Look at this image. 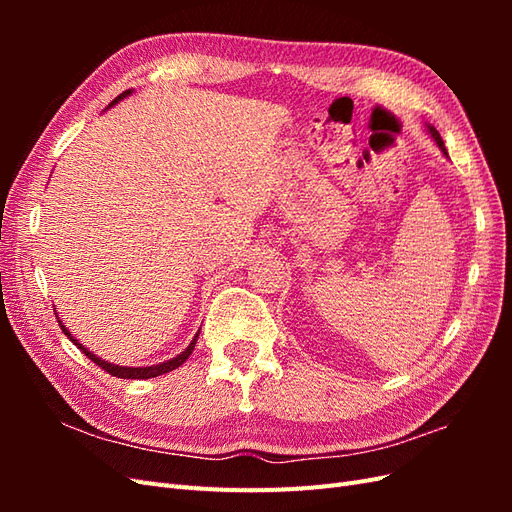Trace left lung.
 <instances>
[{
    "label": "left lung",
    "mask_w": 512,
    "mask_h": 512,
    "mask_svg": "<svg viewBox=\"0 0 512 512\" xmlns=\"http://www.w3.org/2000/svg\"><path fill=\"white\" fill-rule=\"evenodd\" d=\"M429 132H431V136H433V138H436V143H438V147H440V149H442V151L446 153V149H444V141H442V136L438 134V130H436V128H431V126H429Z\"/></svg>",
    "instance_id": "8db88e82"
}]
</instances>
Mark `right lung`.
Wrapping results in <instances>:
<instances>
[{
	"instance_id": "add662e5",
	"label": "right lung",
	"mask_w": 512,
	"mask_h": 512,
	"mask_svg": "<svg viewBox=\"0 0 512 512\" xmlns=\"http://www.w3.org/2000/svg\"><path fill=\"white\" fill-rule=\"evenodd\" d=\"M126 96H130V89L123 91L121 96H117V98L111 102V106L117 104L119 100H123ZM57 322H59L61 331H64V335H68V339H70V342H72L76 348L83 350V354L87 356V359L94 361L100 369L106 371V374H111V376H115V378H123V380H147V378H156V376L168 374V371H173V369H177L179 365L185 363V359H188V356L192 354V350H194V346H196V339H198V333H196L194 339H192V344H190L188 348H185L179 356H175V359H170V361H166V363L151 365V367H121V365H113V363H106V361L98 359V356H96L94 352H89L87 348H83V344H79V339H74V337L70 335V331L64 327V324H61V320H57Z\"/></svg>"
}]
</instances>
